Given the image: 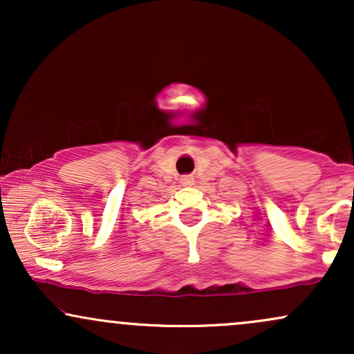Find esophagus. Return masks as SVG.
<instances>
[{
	"instance_id": "esophagus-1",
	"label": "esophagus",
	"mask_w": 354,
	"mask_h": 354,
	"mask_svg": "<svg viewBox=\"0 0 354 354\" xmlns=\"http://www.w3.org/2000/svg\"><path fill=\"white\" fill-rule=\"evenodd\" d=\"M181 185H185V186L193 185V178H191V176H183L181 178Z\"/></svg>"
}]
</instances>
